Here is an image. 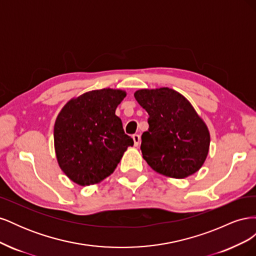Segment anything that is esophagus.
I'll return each mask as SVG.
<instances>
[{
	"mask_svg": "<svg viewBox=\"0 0 256 256\" xmlns=\"http://www.w3.org/2000/svg\"><path fill=\"white\" fill-rule=\"evenodd\" d=\"M132 138H134V146H138V144H140V142H141L140 134H134Z\"/></svg>",
	"mask_w": 256,
	"mask_h": 256,
	"instance_id": "1",
	"label": "esophagus"
}]
</instances>
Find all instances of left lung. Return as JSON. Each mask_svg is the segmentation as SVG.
Returning <instances> with one entry per match:
<instances>
[{"instance_id":"8db88e82","label":"left lung","mask_w":256,"mask_h":256,"mask_svg":"<svg viewBox=\"0 0 256 256\" xmlns=\"http://www.w3.org/2000/svg\"><path fill=\"white\" fill-rule=\"evenodd\" d=\"M134 97L150 115L141 143L147 164L178 180L198 172L207 158L210 134L189 100L168 88H142Z\"/></svg>"}]
</instances>
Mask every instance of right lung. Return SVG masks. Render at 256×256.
<instances>
[{"instance_id": "add662e5", "label": "right lung", "mask_w": 256, "mask_h": 256, "mask_svg": "<svg viewBox=\"0 0 256 256\" xmlns=\"http://www.w3.org/2000/svg\"><path fill=\"white\" fill-rule=\"evenodd\" d=\"M122 90L102 88L72 98L54 124V150L62 171L80 186L110 176L134 140L115 115Z\"/></svg>"}]
</instances>
